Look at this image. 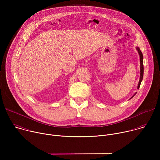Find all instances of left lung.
<instances>
[{
  "instance_id": "1",
  "label": "left lung",
  "mask_w": 160,
  "mask_h": 160,
  "mask_svg": "<svg viewBox=\"0 0 160 160\" xmlns=\"http://www.w3.org/2000/svg\"><path fill=\"white\" fill-rule=\"evenodd\" d=\"M137 50L138 51V52H139V54L140 56V62H141V76H140V80H139V84H138V88L139 89V87H140V85H141V82L142 80V78H143V75H144V66H143V55H142V52L141 51L140 49L139 48H137ZM136 94V93L132 97L133 98L135 95Z\"/></svg>"
}]
</instances>
